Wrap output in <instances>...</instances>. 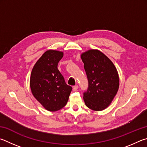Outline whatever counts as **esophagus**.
<instances>
[{
  "mask_svg": "<svg viewBox=\"0 0 147 147\" xmlns=\"http://www.w3.org/2000/svg\"><path fill=\"white\" fill-rule=\"evenodd\" d=\"M78 85H76V86H73V91L76 92V91L78 90Z\"/></svg>",
  "mask_w": 147,
  "mask_h": 147,
  "instance_id": "34e87169",
  "label": "esophagus"
}]
</instances>
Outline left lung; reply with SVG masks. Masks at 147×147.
<instances>
[{
    "mask_svg": "<svg viewBox=\"0 0 147 147\" xmlns=\"http://www.w3.org/2000/svg\"><path fill=\"white\" fill-rule=\"evenodd\" d=\"M81 58L88 80V89L83 96L84 103L94 111L106 109L119 90L117 68L107 55L96 49L82 53Z\"/></svg>",
    "mask_w": 147,
    "mask_h": 147,
    "instance_id": "left-lung-1",
    "label": "left lung"
}]
</instances>
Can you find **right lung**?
Masks as SVG:
<instances>
[{
    "label": "right lung",
    "mask_w": 147,
    "mask_h": 147,
    "mask_svg": "<svg viewBox=\"0 0 147 147\" xmlns=\"http://www.w3.org/2000/svg\"><path fill=\"white\" fill-rule=\"evenodd\" d=\"M63 51L48 50L38 59L31 72L30 86L33 97L50 112L65 106L71 87L67 85L57 68Z\"/></svg>",
    "instance_id": "add662e5"
}]
</instances>
